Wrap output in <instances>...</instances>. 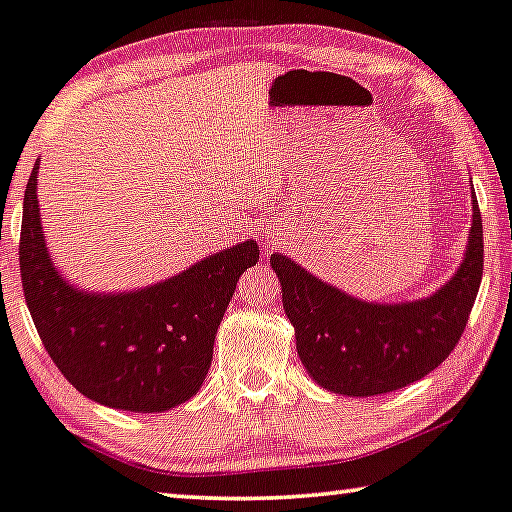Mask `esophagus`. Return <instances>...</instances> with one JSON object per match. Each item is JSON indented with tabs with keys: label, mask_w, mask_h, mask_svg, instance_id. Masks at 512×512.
<instances>
[{
	"label": "esophagus",
	"mask_w": 512,
	"mask_h": 512,
	"mask_svg": "<svg viewBox=\"0 0 512 512\" xmlns=\"http://www.w3.org/2000/svg\"><path fill=\"white\" fill-rule=\"evenodd\" d=\"M271 248H276V243H273V241H266V243H264V250H266V253H269Z\"/></svg>",
	"instance_id": "esophagus-1"
}]
</instances>
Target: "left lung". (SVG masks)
<instances>
[{"mask_svg": "<svg viewBox=\"0 0 512 512\" xmlns=\"http://www.w3.org/2000/svg\"><path fill=\"white\" fill-rule=\"evenodd\" d=\"M474 218L453 278L416 301L375 303L342 292L292 262L271 255L296 352L326 391L370 398L414 384L441 365L462 338L483 278V218Z\"/></svg>", "mask_w": 512, "mask_h": 512, "instance_id": "obj_1", "label": "left lung"}]
</instances>
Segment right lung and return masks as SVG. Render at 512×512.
<instances>
[{
	"label": "right lung",
	"mask_w": 512,
	"mask_h": 512,
	"mask_svg": "<svg viewBox=\"0 0 512 512\" xmlns=\"http://www.w3.org/2000/svg\"><path fill=\"white\" fill-rule=\"evenodd\" d=\"M38 163L27 181L20 278L45 352L71 384L105 407L154 414L193 398L207 379L220 319L253 239L133 292H85L55 269L38 213Z\"/></svg>",
	"instance_id": "right-lung-1"
}]
</instances>
